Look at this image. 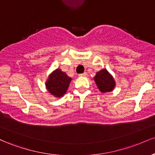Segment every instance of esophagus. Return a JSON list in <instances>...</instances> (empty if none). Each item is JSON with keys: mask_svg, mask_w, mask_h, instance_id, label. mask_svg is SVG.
Masks as SVG:
<instances>
[{"mask_svg": "<svg viewBox=\"0 0 155 155\" xmlns=\"http://www.w3.org/2000/svg\"><path fill=\"white\" fill-rule=\"evenodd\" d=\"M79 76H83V77H87L88 74H87V73L84 72V73H83V74H79Z\"/></svg>", "mask_w": 155, "mask_h": 155, "instance_id": "34e87169", "label": "esophagus"}]
</instances>
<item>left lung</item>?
<instances>
[{"instance_id": "obj_1", "label": "left lung", "mask_w": 155, "mask_h": 155, "mask_svg": "<svg viewBox=\"0 0 155 155\" xmlns=\"http://www.w3.org/2000/svg\"><path fill=\"white\" fill-rule=\"evenodd\" d=\"M94 80L97 88L103 93L112 91L116 86L114 79L106 69H102L96 73Z\"/></svg>"}]
</instances>
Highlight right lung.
<instances>
[{"label":"right lung","mask_w":155,"mask_h":155,"mask_svg":"<svg viewBox=\"0 0 155 155\" xmlns=\"http://www.w3.org/2000/svg\"><path fill=\"white\" fill-rule=\"evenodd\" d=\"M71 80L65 72L58 68L49 74L45 84L46 88L54 97H63L66 93Z\"/></svg>","instance_id":"right-lung-1"}]
</instances>
